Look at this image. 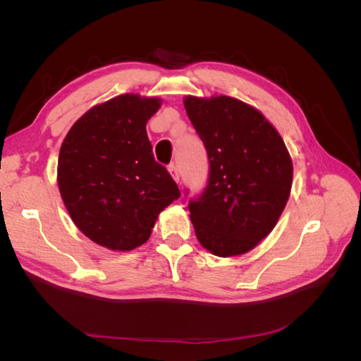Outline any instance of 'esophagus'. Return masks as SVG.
Listing matches in <instances>:
<instances>
[{
    "label": "esophagus",
    "mask_w": 361,
    "mask_h": 361,
    "mask_svg": "<svg viewBox=\"0 0 361 361\" xmlns=\"http://www.w3.org/2000/svg\"><path fill=\"white\" fill-rule=\"evenodd\" d=\"M169 171H170V174H171V178L179 183V170H178L176 164H170V166H169Z\"/></svg>",
    "instance_id": "34e87169"
}]
</instances>
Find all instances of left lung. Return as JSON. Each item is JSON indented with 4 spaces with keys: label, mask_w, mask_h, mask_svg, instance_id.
<instances>
[{
    "label": "left lung",
    "mask_w": 361,
    "mask_h": 361,
    "mask_svg": "<svg viewBox=\"0 0 361 361\" xmlns=\"http://www.w3.org/2000/svg\"><path fill=\"white\" fill-rule=\"evenodd\" d=\"M183 104L209 161L203 192L188 202L195 236L216 256L243 255L269 235L285 209L288 149L264 116L233 97L188 96Z\"/></svg>",
    "instance_id": "obj_1"
}]
</instances>
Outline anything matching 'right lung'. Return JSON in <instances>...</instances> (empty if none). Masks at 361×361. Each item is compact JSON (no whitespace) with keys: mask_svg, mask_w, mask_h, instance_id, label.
<instances>
[{"mask_svg":"<svg viewBox=\"0 0 361 361\" xmlns=\"http://www.w3.org/2000/svg\"><path fill=\"white\" fill-rule=\"evenodd\" d=\"M159 105L157 97L120 94L76 120L61 145V199L76 227L110 250L143 245L159 212L180 195L146 133Z\"/></svg>","mask_w":361,"mask_h":361,"instance_id":"1","label":"right lung"}]
</instances>
